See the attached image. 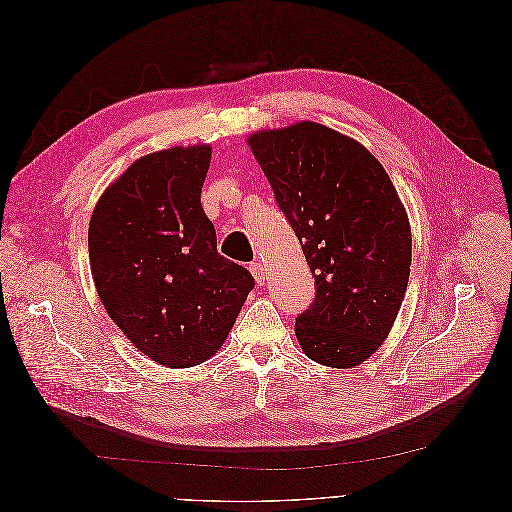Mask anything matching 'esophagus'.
I'll list each match as a JSON object with an SVG mask.
<instances>
[{
    "mask_svg": "<svg viewBox=\"0 0 512 512\" xmlns=\"http://www.w3.org/2000/svg\"><path fill=\"white\" fill-rule=\"evenodd\" d=\"M250 273H252V277L256 279L258 285H264V281H266V268H264L262 262H252L250 264Z\"/></svg>",
    "mask_w": 512,
    "mask_h": 512,
    "instance_id": "obj_1",
    "label": "esophagus"
}]
</instances>
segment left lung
<instances>
[{"instance_id":"obj_1","label":"left lung","mask_w":512,"mask_h":512,"mask_svg":"<svg viewBox=\"0 0 512 512\" xmlns=\"http://www.w3.org/2000/svg\"><path fill=\"white\" fill-rule=\"evenodd\" d=\"M314 275L316 297L295 318L304 353L353 368L382 345L407 291L411 229L370 150L302 122L248 138Z\"/></svg>"}]
</instances>
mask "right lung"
I'll use <instances>...</instances> for the list:
<instances>
[{
	"label": "right lung",
	"mask_w": 512,
	"mask_h": 512,
	"mask_svg": "<svg viewBox=\"0 0 512 512\" xmlns=\"http://www.w3.org/2000/svg\"><path fill=\"white\" fill-rule=\"evenodd\" d=\"M210 146L146 155L119 175L88 225L90 270L101 304L153 362L190 368L213 357L254 277L217 252L200 192Z\"/></svg>",
	"instance_id": "right-lung-1"
}]
</instances>
